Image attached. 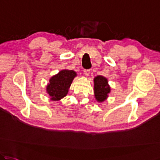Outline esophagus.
Instances as JSON below:
<instances>
[{"instance_id": "esophagus-1", "label": "esophagus", "mask_w": 160, "mask_h": 160, "mask_svg": "<svg viewBox=\"0 0 160 160\" xmlns=\"http://www.w3.org/2000/svg\"><path fill=\"white\" fill-rule=\"evenodd\" d=\"M90 70H84L85 75L88 76V75H90Z\"/></svg>"}]
</instances>
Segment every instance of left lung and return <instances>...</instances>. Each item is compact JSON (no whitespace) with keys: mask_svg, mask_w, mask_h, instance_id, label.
<instances>
[{"mask_svg":"<svg viewBox=\"0 0 160 160\" xmlns=\"http://www.w3.org/2000/svg\"><path fill=\"white\" fill-rule=\"evenodd\" d=\"M94 92L98 101L102 102L106 100L110 92V87L106 78L103 76H97L94 78Z\"/></svg>","mask_w":160,"mask_h":160,"instance_id":"8db88e82","label":"left lung"}]
</instances>
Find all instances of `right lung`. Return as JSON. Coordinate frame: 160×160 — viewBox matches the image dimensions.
I'll return each mask as SVG.
<instances>
[{
    "instance_id": "obj_1",
    "label": "right lung",
    "mask_w": 160,
    "mask_h": 160,
    "mask_svg": "<svg viewBox=\"0 0 160 160\" xmlns=\"http://www.w3.org/2000/svg\"><path fill=\"white\" fill-rule=\"evenodd\" d=\"M76 75L75 71L64 70L53 76L49 80V83L47 87V91L51 96V99L57 101L66 96Z\"/></svg>"
}]
</instances>
